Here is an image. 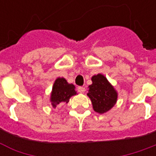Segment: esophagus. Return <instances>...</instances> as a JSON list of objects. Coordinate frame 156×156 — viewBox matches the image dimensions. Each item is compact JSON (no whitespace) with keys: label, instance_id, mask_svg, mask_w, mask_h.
<instances>
[{"label":"esophagus","instance_id":"1","mask_svg":"<svg viewBox=\"0 0 156 156\" xmlns=\"http://www.w3.org/2000/svg\"><path fill=\"white\" fill-rule=\"evenodd\" d=\"M78 92H79V93H84L85 91V88H83V87H78Z\"/></svg>","mask_w":156,"mask_h":156}]
</instances>
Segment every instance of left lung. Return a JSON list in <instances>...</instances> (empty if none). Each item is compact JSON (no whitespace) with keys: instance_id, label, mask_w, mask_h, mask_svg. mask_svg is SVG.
<instances>
[{"instance_id":"obj_1","label":"left lung","mask_w":156,"mask_h":156,"mask_svg":"<svg viewBox=\"0 0 156 156\" xmlns=\"http://www.w3.org/2000/svg\"><path fill=\"white\" fill-rule=\"evenodd\" d=\"M93 83L88 86V96L95 112L104 114L114 107L117 101V93L104 75H94Z\"/></svg>"}]
</instances>
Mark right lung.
<instances>
[{
  "label": "right lung",
  "mask_w": 156,
  "mask_h": 156,
  "mask_svg": "<svg viewBox=\"0 0 156 156\" xmlns=\"http://www.w3.org/2000/svg\"><path fill=\"white\" fill-rule=\"evenodd\" d=\"M74 88V85L69 84L63 78H57L52 87L51 94L52 107L55 108L60 103H68L70 97L77 94Z\"/></svg>",
  "instance_id": "add662e5"
}]
</instances>
